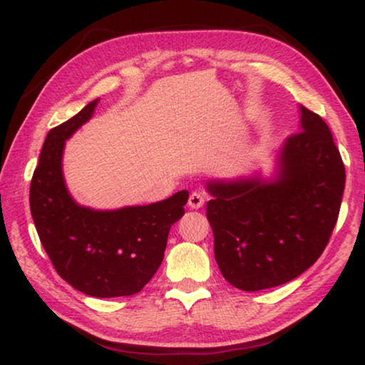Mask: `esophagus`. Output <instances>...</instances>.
Listing matches in <instances>:
<instances>
[{
  "label": "esophagus",
  "instance_id": "1",
  "mask_svg": "<svg viewBox=\"0 0 365 365\" xmlns=\"http://www.w3.org/2000/svg\"><path fill=\"white\" fill-rule=\"evenodd\" d=\"M205 205V197L200 192H193L188 198V207L192 210H198Z\"/></svg>",
  "mask_w": 365,
  "mask_h": 365
}]
</instances>
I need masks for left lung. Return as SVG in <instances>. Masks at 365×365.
<instances>
[{
    "label": "left lung",
    "mask_w": 365,
    "mask_h": 365,
    "mask_svg": "<svg viewBox=\"0 0 365 365\" xmlns=\"http://www.w3.org/2000/svg\"><path fill=\"white\" fill-rule=\"evenodd\" d=\"M299 132L273 172L210 178L207 218L223 278L243 291L292 281L316 263L336 227L346 170L329 127L299 106Z\"/></svg>",
    "instance_id": "8db88e82"
}]
</instances>
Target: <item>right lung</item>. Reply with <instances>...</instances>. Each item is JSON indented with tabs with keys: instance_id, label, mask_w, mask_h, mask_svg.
Returning a JSON list of instances; mask_svg holds the SVG:
<instances>
[{
	"instance_id": "add662e5",
	"label": "right lung",
	"mask_w": 365,
	"mask_h": 365,
	"mask_svg": "<svg viewBox=\"0 0 365 365\" xmlns=\"http://www.w3.org/2000/svg\"><path fill=\"white\" fill-rule=\"evenodd\" d=\"M99 99L49 130L29 188V207L49 259L66 283L92 297L132 296L162 264L188 192L150 205L96 210L76 202L63 173L66 140L91 120Z\"/></svg>"
}]
</instances>
